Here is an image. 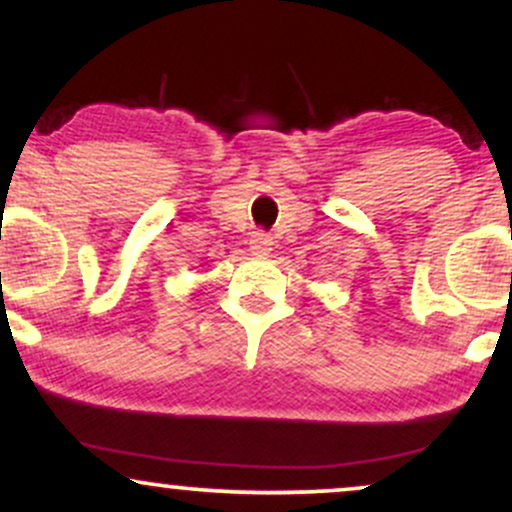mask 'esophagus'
Returning <instances> with one entry per match:
<instances>
[{"instance_id":"1","label":"esophagus","mask_w":512,"mask_h":512,"mask_svg":"<svg viewBox=\"0 0 512 512\" xmlns=\"http://www.w3.org/2000/svg\"><path fill=\"white\" fill-rule=\"evenodd\" d=\"M272 238L267 236V233H262V231H255L252 233V238H250V252L252 255H257V257H267L269 252H272Z\"/></svg>"}]
</instances>
